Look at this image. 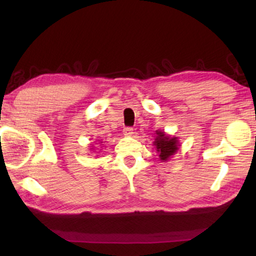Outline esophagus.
Segmentation results:
<instances>
[{"label":"esophagus","mask_w":256,"mask_h":256,"mask_svg":"<svg viewBox=\"0 0 256 256\" xmlns=\"http://www.w3.org/2000/svg\"><path fill=\"white\" fill-rule=\"evenodd\" d=\"M123 134L125 136H131L133 134V128H124Z\"/></svg>","instance_id":"esophagus-1"}]
</instances>
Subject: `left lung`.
Masks as SVG:
<instances>
[{"instance_id":"obj_1","label":"left lung","mask_w":256,"mask_h":256,"mask_svg":"<svg viewBox=\"0 0 256 256\" xmlns=\"http://www.w3.org/2000/svg\"><path fill=\"white\" fill-rule=\"evenodd\" d=\"M156 134H157V136L154 138V146L157 149L160 160L167 162L178 150V140H177V138H170L162 131H157Z\"/></svg>"}]
</instances>
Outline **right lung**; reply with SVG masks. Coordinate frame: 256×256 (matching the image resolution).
I'll return each mask as SVG.
<instances>
[{
    "instance_id": "add662e5",
    "label": "right lung",
    "mask_w": 256,
    "mask_h": 256,
    "mask_svg": "<svg viewBox=\"0 0 256 256\" xmlns=\"http://www.w3.org/2000/svg\"><path fill=\"white\" fill-rule=\"evenodd\" d=\"M92 149H94V148H92Z\"/></svg>"
}]
</instances>
